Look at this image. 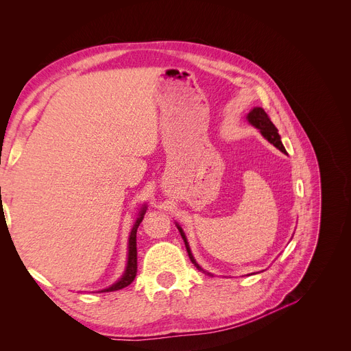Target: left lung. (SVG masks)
I'll return each instance as SVG.
<instances>
[{"label":"left lung","mask_w":351,"mask_h":351,"mask_svg":"<svg viewBox=\"0 0 351 351\" xmlns=\"http://www.w3.org/2000/svg\"><path fill=\"white\" fill-rule=\"evenodd\" d=\"M247 121H248L251 125H254L256 130H258V131L261 132V135L267 139L268 143H271L275 148H278L281 152L287 154V149H285V147H284V144H282V141H281V136H279L276 127L272 124V121L269 120V117L267 115V112L264 111V108H261V107H254V108L247 114ZM176 227H178V230H179V232H180V236H182V239H183V241H184L186 251H188V254H189L191 261L195 264V267H196L199 271L206 272V271L196 263L195 256H193V254H192V251H191L188 239H186L184 231L182 230V227H180L178 223H176ZM206 274H207V275H212L210 272H206Z\"/></svg>","instance_id":"8db88e82"}]
</instances>
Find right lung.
<instances>
[{"label":"right lung","mask_w":351,"mask_h":351,"mask_svg":"<svg viewBox=\"0 0 351 351\" xmlns=\"http://www.w3.org/2000/svg\"><path fill=\"white\" fill-rule=\"evenodd\" d=\"M145 213H147V204H143L141 210H139V213H138V217H136V220H135V223L131 228L130 237H128V256H127V265H125L124 274L121 275L119 281H115L111 287L104 288L99 292L119 291V289H123V288L128 287L134 281V278L136 275V230H138V226L141 224Z\"/></svg>","instance_id":"right-lung-1"}]
</instances>
